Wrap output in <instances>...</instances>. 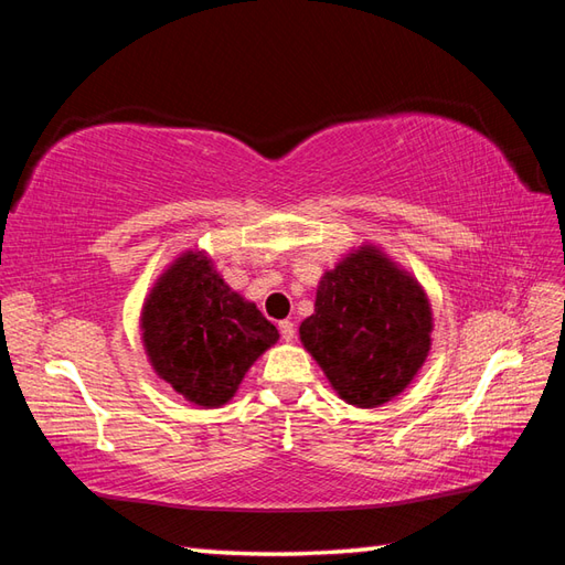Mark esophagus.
<instances>
[{"mask_svg": "<svg viewBox=\"0 0 565 565\" xmlns=\"http://www.w3.org/2000/svg\"><path fill=\"white\" fill-rule=\"evenodd\" d=\"M279 332H281V340L291 342V340L296 338V326H294L291 320H281V322H279Z\"/></svg>", "mask_w": 565, "mask_h": 565, "instance_id": "obj_1", "label": "esophagus"}]
</instances>
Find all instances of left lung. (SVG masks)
Wrapping results in <instances>:
<instances>
[{"label":"left lung","mask_w":565,"mask_h":565,"mask_svg":"<svg viewBox=\"0 0 565 565\" xmlns=\"http://www.w3.org/2000/svg\"><path fill=\"white\" fill-rule=\"evenodd\" d=\"M298 332L344 403L379 407L425 364L431 308L411 274L364 245L326 271Z\"/></svg>","instance_id":"obj_1"}]
</instances>
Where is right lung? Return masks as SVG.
<instances>
[{
  "instance_id": "add662e5",
  "label": "right lung",
  "mask_w": 565,
  "mask_h": 565,
  "mask_svg": "<svg viewBox=\"0 0 565 565\" xmlns=\"http://www.w3.org/2000/svg\"><path fill=\"white\" fill-rule=\"evenodd\" d=\"M140 328L154 374L201 407L231 401L247 369L279 340V330L221 279L203 252H184L160 276Z\"/></svg>"
}]
</instances>
